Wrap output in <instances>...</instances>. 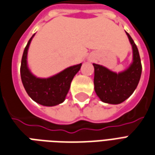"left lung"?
Listing matches in <instances>:
<instances>
[{
	"instance_id": "8db88e82",
	"label": "left lung",
	"mask_w": 155,
	"mask_h": 155,
	"mask_svg": "<svg viewBox=\"0 0 155 155\" xmlns=\"http://www.w3.org/2000/svg\"><path fill=\"white\" fill-rule=\"evenodd\" d=\"M126 33L132 45L134 53L133 63L126 71L117 74L103 66L93 63L94 89L101 100L107 104H121L130 97L141 77L142 65L139 50L130 35Z\"/></svg>"
}]
</instances>
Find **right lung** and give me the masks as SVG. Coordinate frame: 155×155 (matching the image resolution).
<instances>
[{
	"instance_id": "1",
	"label": "right lung",
	"mask_w": 155,
	"mask_h": 155,
	"mask_svg": "<svg viewBox=\"0 0 155 155\" xmlns=\"http://www.w3.org/2000/svg\"><path fill=\"white\" fill-rule=\"evenodd\" d=\"M33 36L28 41L21 58V78L23 86L31 98L37 104L44 106H55L64 101L72 78L80 70L82 63L68 68L49 78H36L31 73L27 64V50Z\"/></svg>"
}]
</instances>
